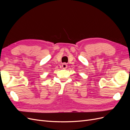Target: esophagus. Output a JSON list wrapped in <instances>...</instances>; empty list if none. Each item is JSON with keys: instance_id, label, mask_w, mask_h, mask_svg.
Instances as JSON below:
<instances>
[{"instance_id": "obj_1", "label": "esophagus", "mask_w": 130, "mask_h": 130, "mask_svg": "<svg viewBox=\"0 0 130 130\" xmlns=\"http://www.w3.org/2000/svg\"><path fill=\"white\" fill-rule=\"evenodd\" d=\"M62 67L63 69H66L67 68V64L66 63H63L62 64Z\"/></svg>"}]
</instances>
